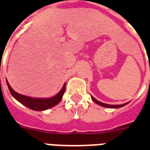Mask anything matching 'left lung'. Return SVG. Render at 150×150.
Segmentation results:
<instances>
[{
  "label": "left lung",
  "instance_id": "8db88e82",
  "mask_svg": "<svg viewBox=\"0 0 150 150\" xmlns=\"http://www.w3.org/2000/svg\"><path fill=\"white\" fill-rule=\"evenodd\" d=\"M91 98H92V100L96 103V104H98L99 105L103 106V107H105V108H121V107H123V106L126 105L127 104H128V103H125V104H123V105H108V104H105V103H102L99 101V100H96L95 98H93L92 96H91Z\"/></svg>",
  "mask_w": 150,
  "mask_h": 150
}]
</instances>
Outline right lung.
<instances>
[{
    "instance_id": "right-lung-1",
    "label": "right lung",
    "mask_w": 150,
    "mask_h": 150,
    "mask_svg": "<svg viewBox=\"0 0 150 150\" xmlns=\"http://www.w3.org/2000/svg\"><path fill=\"white\" fill-rule=\"evenodd\" d=\"M7 85L9 89L10 93L12 95V97L16 98L18 101L23 104L27 108H30L34 111H43L49 109L50 108H52L53 106L57 105L58 103L60 102V100L62 99L63 95L65 91V83L63 88L61 89L59 93L57 95L50 98H34L27 97V96L22 95L19 93H16V91L12 90V88L10 86L8 82L6 80Z\"/></svg>"
}]
</instances>
